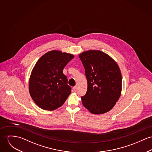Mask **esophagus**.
Wrapping results in <instances>:
<instances>
[{"label": "esophagus", "mask_w": 152, "mask_h": 152, "mask_svg": "<svg viewBox=\"0 0 152 152\" xmlns=\"http://www.w3.org/2000/svg\"><path fill=\"white\" fill-rule=\"evenodd\" d=\"M73 90H74L75 91H76L77 90V86H75V87H73Z\"/></svg>", "instance_id": "1"}]
</instances>
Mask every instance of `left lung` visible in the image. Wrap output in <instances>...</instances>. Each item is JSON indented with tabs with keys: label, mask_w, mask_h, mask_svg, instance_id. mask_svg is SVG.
<instances>
[{
	"label": "left lung",
	"mask_w": 152,
	"mask_h": 152,
	"mask_svg": "<svg viewBox=\"0 0 152 152\" xmlns=\"http://www.w3.org/2000/svg\"><path fill=\"white\" fill-rule=\"evenodd\" d=\"M87 80L82 104L91 113L102 114L116 104L121 92L122 77L117 63L99 50H89L79 55Z\"/></svg>",
	"instance_id": "obj_1"
}]
</instances>
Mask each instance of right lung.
Instances as JSON below:
<instances>
[{
  "mask_svg": "<svg viewBox=\"0 0 152 152\" xmlns=\"http://www.w3.org/2000/svg\"><path fill=\"white\" fill-rule=\"evenodd\" d=\"M73 58V55L53 50L37 61L31 75L29 90L39 107L53 110L64 104L72 88L63 69Z\"/></svg>",
  "mask_w": 152,
  "mask_h": 152,
  "instance_id": "1",
  "label": "right lung"
}]
</instances>
